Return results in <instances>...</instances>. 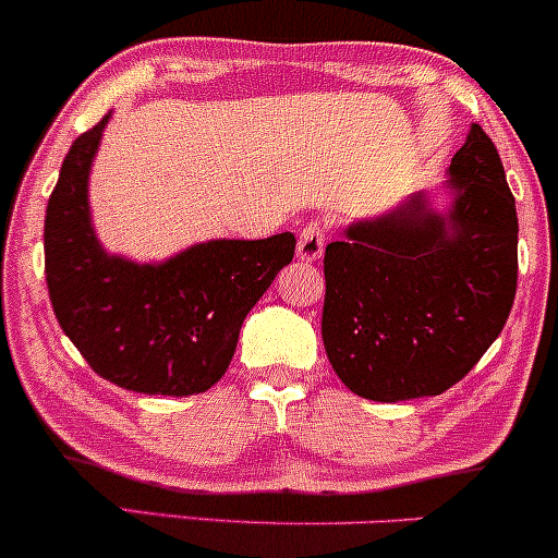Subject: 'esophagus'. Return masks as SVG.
Returning a JSON list of instances; mask_svg holds the SVG:
<instances>
[{"instance_id":"esophagus-1","label":"esophagus","mask_w":558,"mask_h":558,"mask_svg":"<svg viewBox=\"0 0 558 558\" xmlns=\"http://www.w3.org/2000/svg\"><path fill=\"white\" fill-rule=\"evenodd\" d=\"M323 248H325V228L319 226V222H310V226L301 228L299 243H296L299 259L315 262L323 257Z\"/></svg>"}]
</instances>
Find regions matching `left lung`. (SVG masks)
<instances>
[{
	"label": "left lung",
	"instance_id": "left-lung-1",
	"mask_svg": "<svg viewBox=\"0 0 558 558\" xmlns=\"http://www.w3.org/2000/svg\"><path fill=\"white\" fill-rule=\"evenodd\" d=\"M448 175V213L414 194L325 248L323 343L362 399L444 393L509 319L520 226L501 157L477 123Z\"/></svg>",
	"mask_w": 558,
	"mask_h": 558
}]
</instances>
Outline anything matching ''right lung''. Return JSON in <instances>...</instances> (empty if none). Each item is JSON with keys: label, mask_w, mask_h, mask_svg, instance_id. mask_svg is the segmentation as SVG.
Instances as JSON below:
<instances>
[{"label": "right lung", "mask_w": 558, "mask_h": 558, "mask_svg": "<svg viewBox=\"0 0 558 558\" xmlns=\"http://www.w3.org/2000/svg\"><path fill=\"white\" fill-rule=\"evenodd\" d=\"M107 120L73 141L47 204L44 267L57 323L114 386L204 393L226 375L243 319L293 259L296 239L204 241L157 265L107 254L88 213V172Z\"/></svg>", "instance_id": "add662e5"}]
</instances>
